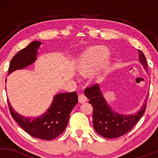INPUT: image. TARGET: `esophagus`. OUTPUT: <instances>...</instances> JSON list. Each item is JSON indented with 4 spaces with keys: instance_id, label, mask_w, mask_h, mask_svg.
<instances>
[{
    "instance_id": "obj_1",
    "label": "esophagus",
    "mask_w": 158,
    "mask_h": 158,
    "mask_svg": "<svg viewBox=\"0 0 158 158\" xmlns=\"http://www.w3.org/2000/svg\"><path fill=\"white\" fill-rule=\"evenodd\" d=\"M87 101V98L84 94H80L79 96V102L80 103H84Z\"/></svg>"
}]
</instances>
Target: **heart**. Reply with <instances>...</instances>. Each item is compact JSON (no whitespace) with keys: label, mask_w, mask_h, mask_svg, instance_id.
Segmentation results:
<instances>
[{"label":"heart","mask_w":158,"mask_h":158,"mask_svg":"<svg viewBox=\"0 0 158 158\" xmlns=\"http://www.w3.org/2000/svg\"><path fill=\"white\" fill-rule=\"evenodd\" d=\"M109 50L105 46H93L85 50L79 56L76 64V68L81 76L90 75L96 68L97 76L99 77L106 73L110 67V61L108 59Z\"/></svg>","instance_id":"heart-1"}]
</instances>
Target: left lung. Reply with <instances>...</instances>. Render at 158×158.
Here are the masks:
<instances>
[{
    "label": "left lung",
    "mask_w": 158,
    "mask_h": 158,
    "mask_svg": "<svg viewBox=\"0 0 158 158\" xmlns=\"http://www.w3.org/2000/svg\"><path fill=\"white\" fill-rule=\"evenodd\" d=\"M139 62L147 70V61L142 51L138 50ZM85 95L93 106V126L99 135L106 138H117L124 135L135 126L144 114L146 99L138 111L131 114H123L112 109L103 95L99 85L85 90Z\"/></svg>",
    "instance_id": "1"
}]
</instances>
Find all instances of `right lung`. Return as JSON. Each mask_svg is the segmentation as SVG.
Instances as JSON below:
<instances>
[{"label":"right lung","instance_id":"add662e5","mask_svg":"<svg viewBox=\"0 0 158 158\" xmlns=\"http://www.w3.org/2000/svg\"><path fill=\"white\" fill-rule=\"evenodd\" d=\"M41 44V41H32L14 56L10 61L9 75L33 64L37 59L38 50ZM7 102L12 118L25 131L35 138L50 140L65 130L70 112L78 103V96L77 92L56 94L48 109L36 117L21 115L12 108L8 98Z\"/></svg>","mask_w":158,"mask_h":158}]
</instances>
